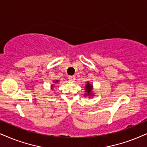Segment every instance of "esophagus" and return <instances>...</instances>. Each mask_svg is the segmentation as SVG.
Listing matches in <instances>:
<instances>
[{
	"mask_svg": "<svg viewBox=\"0 0 147 147\" xmlns=\"http://www.w3.org/2000/svg\"><path fill=\"white\" fill-rule=\"evenodd\" d=\"M68 79H69V81H74L75 80V76H69V77H68Z\"/></svg>",
	"mask_w": 147,
	"mask_h": 147,
	"instance_id": "esophagus-1",
	"label": "esophagus"
}]
</instances>
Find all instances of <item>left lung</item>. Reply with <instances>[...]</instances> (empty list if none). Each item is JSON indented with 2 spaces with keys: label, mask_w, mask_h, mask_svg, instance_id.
I'll return each instance as SVG.
<instances>
[{
  "label": "left lung",
  "mask_w": 147,
  "mask_h": 147,
  "mask_svg": "<svg viewBox=\"0 0 147 147\" xmlns=\"http://www.w3.org/2000/svg\"><path fill=\"white\" fill-rule=\"evenodd\" d=\"M92 89L93 86L92 84H90L89 82H87V84L85 85V92L86 94H85V96H93L92 94Z\"/></svg>",
  "instance_id": "obj_1"
}]
</instances>
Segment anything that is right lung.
I'll return each mask as SVG.
<instances>
[{
    "label": "right lung",
    "mask_w": 147,
    "mask_h": 147,
    "mask_svg": "<svg viewBox=\"0 0 147 147\" xmlns=\"http://www.w3.org/2000/svg\"><path fill=\"white\" fill-rule=\"evenodd\" d=\"M53 82L56 83H57V82H59V81H58V80H56V81H53ZM52 88H53V85H51V89H52Z\"/></svg>",
    "instance_id": "right-lung-1"
}]
</instances>
